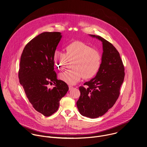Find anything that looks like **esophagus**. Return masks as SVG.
Here are the masks:
<instances>
[{"instance_id": "obj_1", "label": "esophagus", "mask_w": 147, "mask_h": 147, "mask_svg": "<svg viewBox=\"0 0 147 147\" xmlns=\"http://www.w3.org/2000/svg\"><path fill=\"white\" fill-rule=\"evenodd\" d=\"M69 90H72V89L73 88V86L69 85Z\"/></svg>"}]
</instances>
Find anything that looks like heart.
Listing matches in <instances>:
<instances>
[{
  "instance_id": "1",
  "label": "heart",
  "mask_w": 147,
  "mask_h": 147,
  "mask_svg": "<svg viewBox=\"0 0 147 147\" xmlns=\"http://www.w3.org/2000/svg\"><path fill=\"white\" fill-rule=\"evenodd\" d=\"M65 50V54L58 51L55 52V61L59 67L63 68L68 61L73 59V69L61 73V80L68 85H75L82 78L88 80L97 74L102 60V55L98 51L79 41L67 44Z\"/></svg>"
}]
</instances>
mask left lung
<instances>
[{"label":"left lung","instance_id":"left-lung-1","mask_svg":"<svg viewBox=\"0 0 147 147\" xmlns=\"http://www.w3.org/2000/svg\"><path fill=\"white\" fill-rule=\"evenodd\" d=\"M102 42L100 68L95 77L79 88L81 96L77 102L80 114L90 118L103 115L115 103L124 78V67L115 47L99 36L90 34Z\"/></svg>","mask_w":147,"mask_h":147}]
</instances>
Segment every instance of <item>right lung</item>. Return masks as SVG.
Returning a JSON list of instances; mask_svg holds the SVG:
<instances>
[{
  "label": "right lung",
  "mask_w": 147,
  "mask_h": 147,
  "mask_svg": "<svg viewBox=\"0 0 147 147\" xmlns=\"http://www.w3.org/2000/svg\"><path fill=\"white\" fill-rule=\"evenodd\" d=\"M58 32H43L26 45L21 56L19 79L33 108L45 117L56 112L59 100L69 90L67 85L57 79L54 53L62 37ZM55 87L47 88L49 84Z\"/></svg>",
  "instance_id": "right-lung-1"
}]
</instances>
